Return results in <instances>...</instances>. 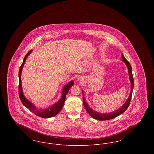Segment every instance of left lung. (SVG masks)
Listing matches in <instances>:
<instances>
[{
	"instance_id": "left-lung-1",
	"label": "left lung",
	"mask_w": 154,
	"mask_h": 154,
	"mask_svg": "<svg viewBox=\"0 0 154 154\" xmlns=\"http://www.w3.org/2000/svg\"><path fill=\"white\" fill-rule=\"evenodd\" d=\"M122 60L125 63V64L126 65V66L128 68V72H129V79L131 80V94L129 95V97L128 98V99L126 100V102H125L124 104L118 110L116 111H114V112H110V113H105V114H102L98 112H96L95 111L92 110L91 108L89 107V106H88L87 103L86 102V101L85 100V97L84 96V94H83V91H82V96H83V104L84 106L85 107V109L87 111L88 113L89 114L90 116H91L92 117L94 118V119H96L97 120L99 121H106V120H109L111 119L112 118L117 117L118 116H120L121 114H122V113H124L126 110H127V109L128 108L129 104H130V102L131 100L132 99V92H133V89L134 87V80H133V74H132V69L131 65L130 64V63L125 59L124 55H122Z\"/></svg>"
}]
</instances>
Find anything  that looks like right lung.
Wrapping results in <instances>:
<instances>
[{"instance_id":"1","label":"right lung","mask_w":154,"mask_h":154,"mask_svg":"<svg viewBox=\"0 0 154 154\" xmlns=\"http://www.w3.org/2000/svg\"><path fill=\"white\" fill-rule=\"evenodd\" d=\"M32 50H30L28 52L26 55H25V57H24L23 62H22V65L20 67V70H19V85H18V94H19V96L20 98V100L21 101L22 104L29 110L32 111L33 114H35V115H36L37 116L40 117L44 118H48L52 117L55 116L62 109L65 100V98H66V96L67 94V92H69L70 88H71L74 84V81H72L71 82H70L69 83H68L67 85H66L64 88L63 89L62 91V98L59 100L58 102L56 103H55L53 106H52L51 107L47 108L43 110H38L37 109L36 107L32 104L29 101H28L23 95V92L22 91V87H21V72H22V68L23 66L24 65V63L26 61V59L27 58L28 56L31 53Z\"/></svg>"}]
</instances>
